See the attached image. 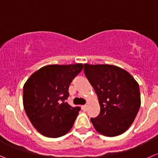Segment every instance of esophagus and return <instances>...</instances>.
Returning <instances> with one entry per match:
<instances>
[{
	"label": "esophagus",
	"instance_id": "1",
	"mask_svg": "<svg viewBox=\"0 0 158 158\" xmlns=\"http://www.w3.org/2000/svg\"><path fill=\"white\" fill-rule=\"evenodd\" d=\"M82 109H83L84 111H87V105H84V106H82Z\"/></svg>",
	"mask_w": 158,
	"mask_h": 158
}]
</instances>
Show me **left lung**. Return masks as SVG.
I'll use <instances>...</instances> for the list:
<instances>
[{
  "label": "left lung",
  "instance_id": "1",
  "mask_svg": "<svg viewBox=\"0 0 158 158\" xmlns=\"http://www.w3.org/2000/svg\"><path fill=\"white\" fill-rule=\"evenodd\" d=\"M84 71L94 88L100 113L91 121L96 131L115 136L127 131L140 107L139 85L130 73L109 64H85Z\"/></svg>",
  "mask_w": 158,
  "mask_h": 158
}]
</instances>
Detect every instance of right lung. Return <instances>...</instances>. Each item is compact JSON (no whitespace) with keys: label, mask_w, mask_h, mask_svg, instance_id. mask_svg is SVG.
I'll return each mask as SVG.
<instances>
[{"label":"right lung","mask_w":158,"mask_h":158,"mask_svg":"<svg viewBox=\"0 0 158 158\" xmlns=\"http://www.w3.org/2000/svg\"><path fill=\"white\" fill-rule=\"evenodd\" d=\"M82 64L47 65L33 73L24 85L23 106L32 126L42 135L57 138L68 133L81 110L66 101L69 86Z\"/></svg>","instance_id":"right-lung-1"}]
</instances>
